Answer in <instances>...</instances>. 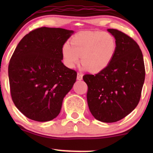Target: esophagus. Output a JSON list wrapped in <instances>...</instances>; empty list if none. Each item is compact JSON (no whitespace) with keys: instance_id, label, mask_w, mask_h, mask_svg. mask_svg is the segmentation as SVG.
Here are the masks:
<instances>
[{"instance_id":"esophagus-1","label":"esophagus","mask_w":153,"mask_h":153,"mask_svg":"<svg viewBox=\"0 0 153 153\" xmlns=\"http://www.w3.org/2000/svg\"><path fill=\"white\" fill-rule=\"evenodd\" d=\"M77 79H78V80H81L82 79V73H78V75H77Z\"/></svg>"}]
</instances>
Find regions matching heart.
Masks as SVG:
<instances>
[{
    "label": "heart",
    "instance_id": "1",
    "mask_svg": "<svg viewBox=\"0 0 153 153\" xmlns=\"http://www.w3.org/2000/svg\"><path fill=\"white\" fill-rule=\"evenodd\" d=\"M117 41L109 33L103 31L82 32L75 35L63 45L62 54L65 64L74 68L80 62L92 73H99L108 67L117 51Z\"/></svg>",
    "mask_w": 153,
    "mask_h": 153
}]
</instances>
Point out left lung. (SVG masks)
Listing matches in <instances>:
<instances>
[{
	"mask_svg": "<svg viewBox=\"0 0 153 153\" xmlns=\"http://www.w3.org/2000/svg\"><path fill=\"white\" fill-rule=\"evenodd\" d=\"M117 41V51L107 68L96 75H85L87 101L94 118L118 122L137 106L145 81L143 55L137 43L117 29H108Z\"/></svg>",
	"mask_w": 153,
	"mask_h": 153,
	"instance_id": "1",
	"label": "left lung"
}]
</instances>
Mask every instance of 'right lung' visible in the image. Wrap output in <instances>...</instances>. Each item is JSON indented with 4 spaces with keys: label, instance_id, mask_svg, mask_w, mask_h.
Listing matches in <instances>:
<instances>
[{
    "label": "right lung",
    "instance_id": "1",
    "mask_svg": "<svg viewBox=\"0 0 153 153\" xmlns=\"http://www.w3.org/2000/svg\"><path fill=\"white\" fill-rule=\"evenodd\" d=\"M74 31L41 27L18 44L8 65L12 100L27 118L48 122L57 117L77 73L62 62V49Z\"/></svg>",
    "mask_w": 153,
    "mask_h": 153
}]
</instances>
